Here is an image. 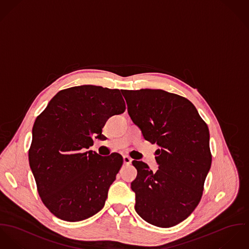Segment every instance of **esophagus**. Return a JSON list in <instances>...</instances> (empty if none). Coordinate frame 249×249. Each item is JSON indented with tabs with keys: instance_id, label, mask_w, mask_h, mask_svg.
<instances>
[{
	"instance_id": "esophagus-1",
	"label": "esophagus",
	"mask_w": 249,
	"mask_h": 249,
	"mask_svg": "<svg viewBox=\"0 0 249 249\" xmlns=\"http://www.w3.org/2000/svg\"><path fill=\"white\" fill-rule=\"evenodd\" d=\"M123 161H124V164L130 165V164L132 163L133 160H132L130 157H128V156H124V157H123Z\"/></svg>"
}]
</instances>
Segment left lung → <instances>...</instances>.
I'll list each match as a JSON object with an SVG mask.
<instances>
[{
	"mask_svg": "<svg viewBox=\"0 0 249 249\" xmlns=\"http://www.w3.org/2000/svg\"><path fill=\"white\" fill-rule=\"evenodd\" d=\"M128 113L144 138L157 143L159 170L142 161L131 183L135 209L144 221L172 227L187 219L197 206L210 170L209 130L193 104L162 89H123Z\"/></svg>",
	"mask_w": 249,
	"mask_h": 249,
	"instance_id": "obj_1",
	"label": "left lung"
}]
</instances>
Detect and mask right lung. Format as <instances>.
Instances as JSON below:
<instances>
[{
	"label": "right lung",
	"mask_w": 249,
	"mask_h": 249,
	"mask_svg": "<svg viewBox=\"0 0 249 249\" xmlns=\"http://www.w3.org/2000/svg\"><path fill=\"white\" fill-rule=\"evenodd\" d=\"M117 89L83 85L62 89L36 118L28 160L39 196L57 218L86 220L99 212L123 159L91 151L109 117L125 111Z\"/></svg>",
	"instance_id": "obj_1"
}]
</instances>
